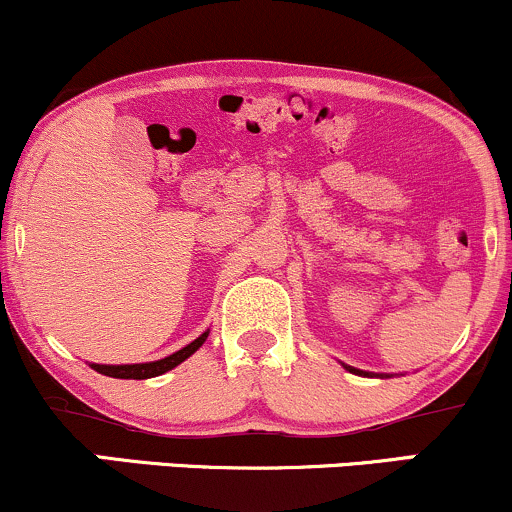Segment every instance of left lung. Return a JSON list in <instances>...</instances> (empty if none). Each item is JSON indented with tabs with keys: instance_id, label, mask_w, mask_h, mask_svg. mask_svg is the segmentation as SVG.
Masks as SVG:
<instances>
[{
	"instance_id": "8db88e82",
	"label": "left lung",
	"mask_w": 512,
	"mask_h": 512,
	"mask_svg": "<svg viewBox=\"0 0 512 512\" xmlns=\"http://www.w3.org/2000/svg\"><path fill=\"white\" fill-rule=\"evenodd\" d=\"M346 370H351V373H356V375H370V373H363V370H358V368H351V366H346Z\"/></svg>"
}]
</instances>
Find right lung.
<instances>
[{"label":"right lung","instance_id":"1","mask_svg":"<svg viewBox=\"0 0 512 512\" xmlns=\"http://www.w3.org/2000/svg\"><path fill=\"white\" fill-rule=\"evenodd\" d=\"M209 332L199 334L192 344L182 346L180 351H175V354H170L166 358H161V361H149V363H125V366H103V363H91L93 370H98L101 375H108V378H122V380H146V378H156V375H163L168 373V370H173L175 366H180L185 358H190L195 351L207 342Z\"/></svg>","mask_w":512,"mask_h":512}]
</instances>
